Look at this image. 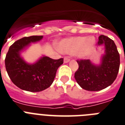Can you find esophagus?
<instances>
[{
  "instance_id": "34e87169",
  "label": "esophagus",
  "mask_w": 125,
  "mask_h": 125,
  "mask_svg": "<svg viewBox=\"0 0 125 125\" xmlns=\"http://www.w3.org/2000/svg\"><path fill=\"white\" fill-rule=\"evenodd\" d=\"M70 61V59L68 57H65L64 60H63V62L64 63H68Z\"/></svg>"
}]
</instances>
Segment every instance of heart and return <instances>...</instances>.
<instances>
[{
	"instance_id": "obj_1",
	"label": "heart",
	"mask_w": 125,
	"mask_h": 125,
	"mask_svg": "<svg viewBox=\"0 0 125 125\" xmlns=\"http://www.w3.org/2000/svg\"><path fill=\"white\" fill-rule=\"evenodd\" d=\"M96 43L94 36H76L65 38L60 42L58 48L61 52L71 54L74 52L77 57L85 58L88 57Z\"/></svg>"
}]
</instances>
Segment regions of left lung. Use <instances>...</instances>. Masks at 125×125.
<instances>
[{"mask_svg": "<svg viewBox=\"0 0 125 125\" xmlns=\"http://www.w3.org/2000/svg\"><path fill=\"white\" fill-rule=\"evenodd\" d=\"M98 46L104 45L105 52L99 65L90 60H77L79 67L74 78L82 89L89 91H99L113 83L117 76L120 57L114 42L107 36L100 35Z\"/></svg>", "mask_w": 125, "mask_h": 125, "instance_id": "8db88e82", "label": "left lung"}]
</instances>
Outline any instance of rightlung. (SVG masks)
<instances>
[{
  "label": "right lung",
  "instance_id": "right-lung-1",
  "mask_svg": "<svg viewBox=\"0 0 125 125\" xmlns=\"http://www.w3.org/2000/svg\"><path fill=\"white\" fill-rule=\"evenodd\" d=\"M43 36L24 37L10 47L5 59L8 76L15 85L29 92H40L51 85L56 73L63 59L53 60L43 56L33 63H29L21 56V52L31 43H36Z\"/></svg>",
  "mask_w": 125,
  "mask_h": 125
}]
</instances>
